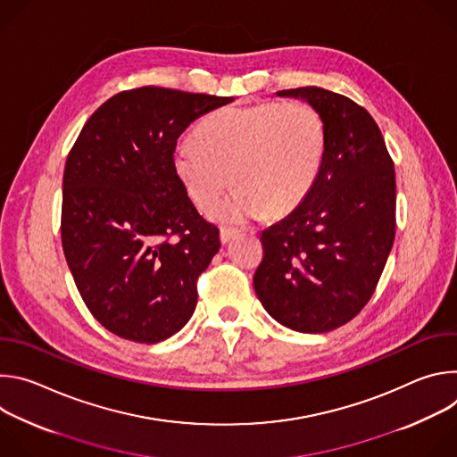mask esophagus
Returning a JSON list of instances; mask_svg holds the SVG:
<instances>
[{
  "instance_id": "34e87169",
  "label": "esophagus",
  "mask_w": 457,
  "mask_h": 457,
  "mask_svg": "<svg viewBox=\"0 0 457 457\" xmlns=\"http://www.w3.org/2000/svg\"><path fill=\"white\" fill-rule=\"evenodd\" d=\"M240 235V229H237V228H222L220 229V242L222 244H228V242H231L235 237H238Z\"/></svg>"
}]
</instances>
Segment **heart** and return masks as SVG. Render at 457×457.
I'll list each match as a JSON object with an SVG mask.
<instances>
[{
  "label": "heart",
  "instance_id": "obj_1",
  "mask_svg": "<svg viewBox=\"0 0 457 457\" xmlns=\"http://www.w3.org/2000/svg\"><path fill=\"white\" fill-rule=\"evenodd\" d=\"M328 155L323 117L303 101L228 106L212 113L197 137L173 148V168L199 210L213 208L231 180L237 186L213 215L244 222L295 212L312 191Z\"/></svg>",
  "mask_w": 457,
  "mask_h": 457
}]
</instances>
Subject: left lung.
Returning a JSON list of instances; mask_svg holds the SVG:
<instances>
[{
  "instance_id": "8db88e82",
  "label": "left lung",
  "mask_w": 457,
  "mask_h": 457,
  "mask_svg": "<svg viewBox=\"0 0 457 457\" xmlns=\"http://www.w3.org/2000/svg\"><path fill=\"white\" fill-rule=\"evenodd\" d=\"M323 117L328 155L309 197L262 231L253 286L286 328L318 335L353 320L372 296L396 233V175L370 113L353 99L303 87L277 92Z\"/></svg>"
}]
</instances>
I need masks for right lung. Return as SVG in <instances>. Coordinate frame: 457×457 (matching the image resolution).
I'll list each match as a JSON object with an SVG mask.
<instances>
[{"mask_svg":"<svg viewBox=\"0 0 457 457\" xmlns=\"http://www.w3.org/2000/svg\"><path fill=\"white\" fill-rule=\"evenodd\" d=\"M233 97L143 87L101 104L62 175L61 240L78 291L110 333L159 344L197 307L220 249L173 168L179 136Z\"/></svg>","mask_w":457,"mask_h":457,"instance_id":"right-lung-1","label":"right lung"}]
</instances>
